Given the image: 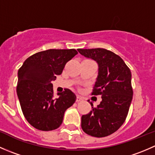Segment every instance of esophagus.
Instances as JSON below:
<instances>
[{
	"label": "esophagus",
	"mask_w": 155,
	"mask_h": 155,
	"mask_svg": "<svg viewBox=\"0 0 155 155\" xmlns=\"http://www.w3.org/2000/svg\"><path fill=\"white\" fill-rule=\"evenodd\" d=\"M83 101V97H82L81 96H79V95L76 97V102H81V101Z\"/></svg>",
	"instance_id": "esophagus-1"
}]
</instances>
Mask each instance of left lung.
<instances>
[{"label":"left lung","instance_id":"obj_1","mask_svg":"<svg viewBox=\"0 0 155 155\" xmlns=\"http://www.w3.org/2000/svg\"><path fill=\"white\" fill-rule=\"evenodd\" d=\"M86 58L96 61L98 76L91 95H101L97 107L82 116V130L95 137H105L124 124L133 98L131 72L120 56L105 48H78Z\"/></svg>","mask_w":155,"mask_h":155}]
</instances>
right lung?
Returning a JSON list of instances; mask_svg holds the SVG:
<instances>
[{
    "instance_id": "right-lung-1",
    "label": "right lung",
    "mask_w": 155,
    "mask_h": 155,
    "mask_svg": "<svg viewBox=\"0 0 155 155\" xmlns=\"http://www.w3.org/2000/svg\"><path fill=\"white\" fill-rule=\"evenodd\" d=\"M78 52L76 49H48L28 58L18 71L16 91L25 118L34 128L49 131L62 124L64 112L76 96L65 88L55 97L51 81Z\"/></svg>"
}]
</instances>
